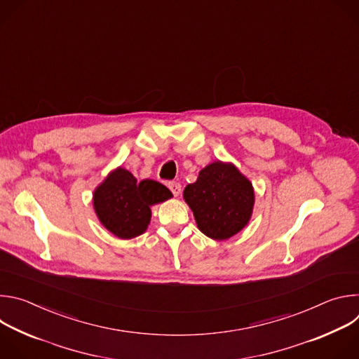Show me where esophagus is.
I'll list each match as a JSON object with an SVG mask.
<instances>
[{"label":"esophagus","mask_w":359,"mask_h":359,"mask_svg":"<svg viewBox=\"0 0 359 359\" xmlns=\"http://www.w3.org/2000/svg\"><path fill=\"white\" fill-rule=\"evenodd\" d=\"M169 189L172 190V193H173L175 196H179V194L182 193V184L177 183V182H170V183H169Z\"/></svg>","instance_id":"esophagus-1"}]
</instances>
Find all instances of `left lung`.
Instances as JSON below:
<instances>
[{
  "label": "left lung",
  "mask_w": 359,
  "mask_h": 359,
  "mask_svg": "<svg viewBox=\"0 0 359 359\" xmlns=\"http://www.w3.org/2000/svg\"><path fill=\"white\" fill-rule=\"evenodd\" d=\"M183 198L198 230L213 240H227L241 231L254 209L251 182L229 162H213L184 187Z\"/></svg>",
  "instance_id": "obj_1"
}]
</instances>
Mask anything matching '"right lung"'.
Segmentation results:
<instances>
[{
  "instance_id": "right-lung-1",
  "label": "right lung",
  "mask_w": 359,
  "mask_h": 359,
  "mask_svg": "<svg viewBox=\"0 0 359 359\" xmlns=\"http://www.w3.org/2000/svg\"><path fill=\"white\" fill-rule=\"evenodd\" d=\"M172 191L156 180L136 177L119 166L95 190L93 209L100 224L114 236L129 240L143 234L150 223L155 204L172 198Z\"/></svg>"
}]
</instances>
